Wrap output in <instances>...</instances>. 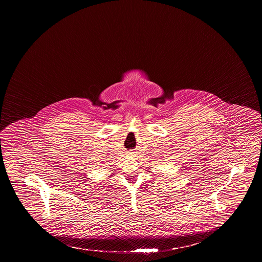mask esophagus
<instances>
[{
	"label": "esophagus",
	"mask_w": 262,
	"mask_h": 262,
	"mask_svg": "<svg viewBox=\"0 0 262 262\" xmlns=\"http://www.w3.org/2000/svg\"><path fill=\"white\" fill-rule=\"evenodd\" d=\"M129 155H134V151H132V150H130V151H129Z\"/></svg>",
	"instance_id": "esophagus-1"
}]
</instances>
